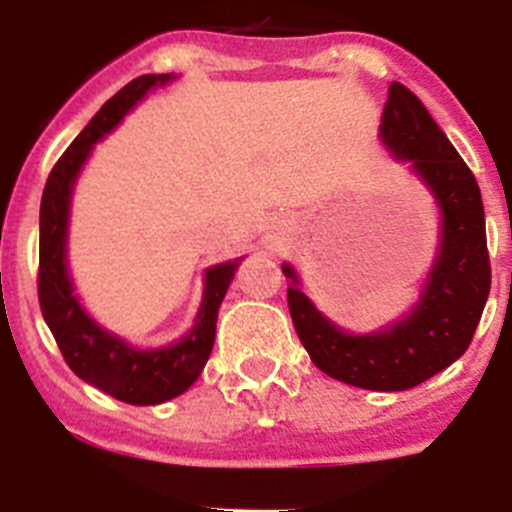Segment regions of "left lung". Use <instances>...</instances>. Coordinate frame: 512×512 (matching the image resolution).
<instances>
[{"label": "left lung", "mask_w": 512, "mask_h": 512, "mask_svg": "<svg viewBox=\"0 0 512 512\" xmlns=\"http://www.w3.org/2000/svg\"><path fill=\"white\" fill-rule=\"evenodd\" d=\"M381 136L428 183L443 210L441 252L414 314L379 334H344L322 317L282 267L287 304L299 342L314 366L344 384L374 391H404L431 379L463 356L490 292L485 213L476 175L414 91L389 84Z\"/></svg>", "instance_id": "8db88e82"}]
</instances>
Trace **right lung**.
Masks as SVG:
<instances>
[{"label":"right lung","instance_id":"add662e5","mask_svg":"<svg viewBox=\"0 0 512 512\" xmlns=\"http://www.w3.org/2000/svg\"><path fill=\"white\" fill-rule=\"evenodd\" d=\"M168 74H146L123 86L116 96L108 98L89 121V126L74 138L64 156L54 163L49 178H46L44 195H41L39 213V304L44 322L49 324L61 356L79 379L89 381L91 386L101 389L103 394L133 406L163 404L173 396L190 389L200 376L208 356L213 352L215 322L218 309L223 302L235 262L210 267L205 275V297L200 304L198 319L188 337L178 344H170L156 352H138L113 334L96 327L81 304L76 302L71 289L69 272H66V223H69V198L74 180L81 165L89 158L91 148L103 133L111 131L118 121L133 108L138 98H143L151 86L168 81Z\"/></svg>","mask_w":512,"mask_h":512}]
</instances>
